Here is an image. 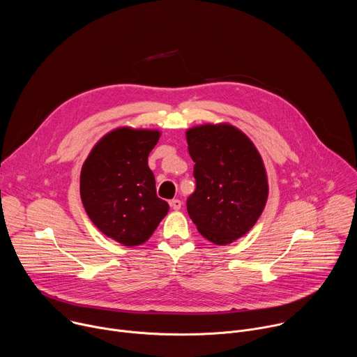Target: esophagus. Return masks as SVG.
<instances>
[{
	"mask_svg": "<svg viewBox=\"0 0 357 357\" xmlns=\"http://www.w3.org/2000/svg\"><path fill=\"white\" fill-rule=\"evenodd\" d=\"M181 206H182V202H181L179 199H174V200H171V208H172L174 211H179V209H181Z\"/></svg>",
	"mask_w": 357,
	"mask_h": 357,
	"instance_id": "1",
	"label": "esophagus"
}]
</instances>
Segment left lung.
<instances>
[{
  "label": "left lung",
  "mask_w": 357,
  "mask_h": 357,
  "mask_svg": "<svg viewBox=\"0 0 357 357\" xmlns=\"http://www.w3.org/2000/svg\"><path fill=\"white\" fill-rule=\"evenodd\" d=\"M196 189L189 218L209 241L225 245L243 237L261 216L268 179L260 152L237 127L219 123L186 131Z\"/></svg>",
  "instance_id": "8db88e82"
}]
</instances>
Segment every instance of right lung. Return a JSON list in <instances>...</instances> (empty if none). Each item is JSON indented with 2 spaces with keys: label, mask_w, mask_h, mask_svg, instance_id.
<instances>
[{
  "label": "right lung",
  "mask_w": 357,
  "mask_h": 357,
  "mask_svg": "<svg viewBox=\"0 0 357 357\" xmlns=\"http://www.w3.org/2000/svg\"><path fill=\"white\" fill-rule=\"evenodd\" d=\"M161 131L119 127L91 148L80 172V197L87 216L105 236L134 247L145 243L167 216L157 196L148 155Z\"/></svg>",
  "instance_id": "1"
}]
</instances>
